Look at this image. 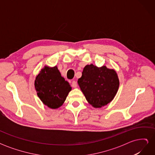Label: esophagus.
<instances>
[{
	"mask_svg": "<svg viewBox=\"0 0 155 155\" xmlns=\"http://www.w3.org/2000/svg\"><path fill=\"white\" fill-rule=\"evenodd\" d=\"M77 86H78V85H77V83H76V81H72V87L73 88H76V87H77Z\"/></svg>",
	"mask_w": 155,
	"mask_h": 155,
	"instance_id": "esophagus-1",
	"label": "esophagus"
}]
</instances>
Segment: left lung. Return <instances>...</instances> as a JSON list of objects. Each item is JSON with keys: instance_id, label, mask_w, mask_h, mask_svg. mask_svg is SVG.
I'll use <instances>...</instances> for the list:
<instances>
[{"instance_id": "left-lung-1", "label": "left lung", "mask_w": 155, "mask_h": 155, "mask_svg": "<svg viewBox=\"0 0 155 155\" xmlns=\"http://www.w3.org/2000/svg\"><path fill=\"white\" fill-rule=\"evenodd\" d=\"M78 83L86 100L93 107L105 106L114 99L120 81L114 69L106 66L97 67L93 64L84 67Z\"/></svg>"}]
</instances>
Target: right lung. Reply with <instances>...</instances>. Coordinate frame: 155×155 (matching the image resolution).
Wrapping results in <instances>:
<instances>
[{"label": "right lung", "instance_id": "right-lung-1", "mask_svg": "<svg viewBox=\"0 0 155 155\" xmlns=\"http://www.w3.org/2000/svg\"><path fill=\"white\" fill-rule=\"evenodd\" d=\"M34 85L41 101L52 109L62 106L72 90L69 83L61 76L57 66L50 67L45 65L36 76Z\"/></svg>", "mask_w": 155, "mask_h": 155}]
</instances>
